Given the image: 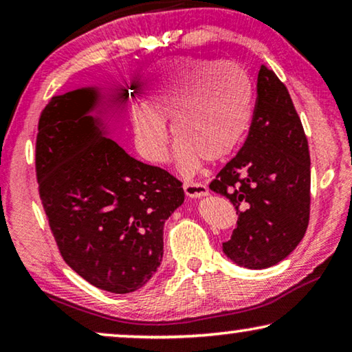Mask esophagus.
<instances>
[{
	"label": "esophagus",
	"mask_w": 352,
	"mask_h": 352,
	"mask_svg": "<svg viewBox=\"0 0 352 352\" xmlns=\"http://www.w3.org/2000/svg\"><path fill=\"white\" fill-rule=\"evenodd\" d=\"M183 190H185V195L188 197H192V199H201V197L209 196V188L202 185V183H185Z\"/></svg>",
	"instance_id": "esophagus-1"
}]
</instances>
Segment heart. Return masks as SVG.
Instances as JSON below:
<instances>
[{
	"label": "heart",
	"instance_id": "heart-1",
	"mask_svg": "<svg viewBox=\"0 0 352 352\" xmlns=\"http://www.w3.org/2000/svg\"><path fill=\"white\" fill-rule=\"evenodd\" d=\"M143 105L132 108L137 150L155 164L169 160L170 135L182 175L192 177L206 160L231 155L254 118V89L244 68L232 62L170 58L142 81Z\"/></svg>",
	"mask_w": 352,
	"mask_h": 352
}]
</instances>
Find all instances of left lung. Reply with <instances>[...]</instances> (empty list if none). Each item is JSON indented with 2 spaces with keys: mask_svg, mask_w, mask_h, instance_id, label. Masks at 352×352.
<instances>
[{
  "mask_svg": "<svg viewBox=\"0 0 352 352\" xmlns=\"http://www.w3.org/2000/svg\"><path fill=\"white\" fill-rule=\"evenodd\" d=\"M249 137L210 183L239 219L225 255L237 266L265 270L287 258L309 221L308 140L287 87L261 67Z\"/></svg>",
  "mask_w": 352,
  "mask_h": 352,
  "instance_id": "obj_1",
  "label": "left lung"
}]
</instances>
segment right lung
Segmentation results:
<instances>
[{"instance_id": "add662e5", "label": "right lung", "mask_w": 352, "mask_h": 352, "mask_svg": "<svg viewBox=\"0 0 352 352\" xmlns=\"http://www.w3.org/2000/svg\"><path fill=\"white\" fill-rule=\"evenodd\" d=\"M115 103L100 84L52 97L38 126L36 175L67 265L97 289L124 295L160 268L164 223L185 192L169 172L118 145Z\"/></svg>"}]
</instances>
